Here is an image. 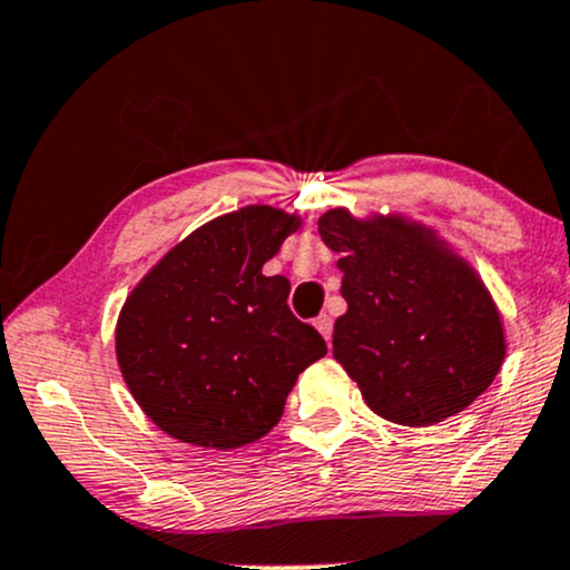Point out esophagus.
Masks as SVG:
<instances>
[{"label":"esophagus","mask_w":570,"mask_h":570,"mask_svg":"<svg viewBox=\"0 0 570 570\" xmlns=\"http://www.w3.org/2000/svg\"><path fill=\"white\" fill-rule=\"evenodd\" d=\"M332 318H328V315L326 313H321L318 315V318H315V328H318V332L321 334H324V340L328 342V340H332Z\"/></svg>","instance_id":"1"}]
</instances>
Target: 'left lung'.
Masks as SVG:
<instances>
[{"mask_svg":"<svg viewBox=\"0 0 570 570\" xmlns=\"http://www.w3.org/2000/svg\"><path fill=\"white\" fill-rule=\"evenodd\" d=\"M318 233L340 252L347 303L334 321V358L374 414L430 428L489 390L504 363V326L468 259L401 215L328 209Z\"/></svg>","mask_w":570,"mask_h":570,"instance_id":"1","label":"left lung"}]
</instances>
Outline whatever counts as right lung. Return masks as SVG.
Segmentation results:
<instances>
[{
    "instance_id": "1",
    "label": "right lung",
    "mask_w": 570,
    "mask_h": 570,
    "mask_svg": "<svg viewBox=\"0 0 570 570\" xmlns=\"http://www.w3.org/2000/svg\"><path fill=\"white\" fill-rule=\"evenodd\" d=\"M297 215L252 204L183 238L135 286L116 324L129 393L156 428L204 449H238L276 428L286 395L326 342L286 305L263 265Z\"/></svg>"
}]
</instances>
